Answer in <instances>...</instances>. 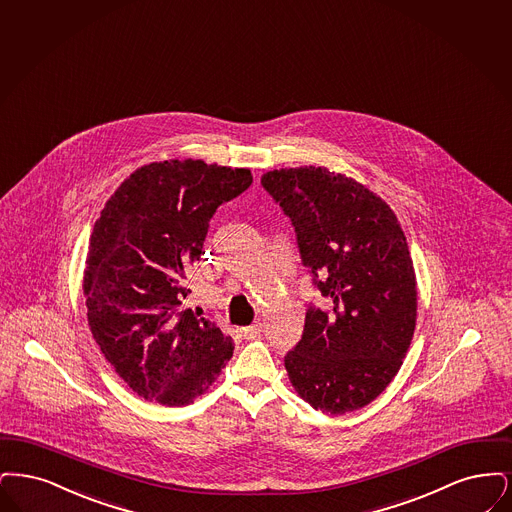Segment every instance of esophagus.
I'll return each instance as SVG.
<instances>
[{"label":"esophagus","mask_w":512,"mask_h":512,"mask_svg":"<svg viewBox=\"0 0 512 512\" xmlns=\"http://www.w3.org/2000/svg\"><path fill=\"white\" fill-rule=\"evenodd\" d=\"M241 333H243L246 340L260 338V334H262V323H254V325H250V327H245V329H241Z\"/></svg>","instance_id":"1"}]
</instances>
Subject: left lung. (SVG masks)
I'll return each mask as SVG.
<instances>
[{"label": "left lung", "instance_id": "left-lung-1", "mask_svg": "<svg viewBox=\"0 0 512 512\" xmlns=\"http://www.w3.org/2000/svg\"><path fill=\"white\" fill-rule=\"evenodd\" d=\"M262 185L327 300L308 308L285 356L290 382L323 413L361 409L396 377L415 333L417 281L398 218L356 179L321 166L273 170Z\"/></svg>", "mask_w": 512, "mask_h": 512}]
</instances>
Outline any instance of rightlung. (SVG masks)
<instances>
[{"label":"right lung","mask_w":512,"mask_h":512,"mask_svg":"<svg viewBox=\"0 0 512 512\" xmlns=\"http://www.w3.org/2000/svg\"><path fill=\"white\" fill-rule=\"evenodd\" d=\"M250 183L246 168L153 162L114 191L95 222L84 271L89 329L143 400L187 405L233 356L231 336L181 300L212 216Z\"/></svg>","instance_id":"add662e5"}]
</instances>
